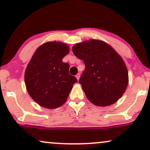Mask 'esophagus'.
Listing matches in <instances>:
<instances>
[{"label": "esophagus", "instance_id": "esophagus-1", "mask_svg": "<svg viewBox=\"0 0 150 150\" xmlns=\"http://www.w3.org/2000/svg\"><path fill=\"white\" fill-rule=\"evenodd\" d=\"M76 77L77 80H79V79H80V74H79H79H77L76 75Z\"/></svg>", "mask_w": 150, "mask_h": 150}]
</instances>
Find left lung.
<instances>
[{"instance_id":"obj_1","label":"left lung","mask_w":150,"mask_h":150,"mask_svg":"<svg viewBox=\"0 0 150 150\" xmlns=\"http://www.w3.org/2000/svg\"><path fill=\"white\" fill-rule=\"evenodd\" d=\"M72 51L85 65L79 83L91 103L108 106L122 96L129 82L128 70L110 45L93 39L74 45Z\"/></svg>"}]
</instances>
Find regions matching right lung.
<instances>
[{"label": "right lung", "instance_id": "1", "mask_svg": "<svg viewBox=\"0 0 150 150\" xmlns=\"http://www.w3.org/2000/svg\"><path fill=\"white\" fill-rule=\"evenodd\" d=\"M70 51L60 42H47L36 49L25 71V84L30 96L48 109L62 105L77 82L69 74L70 65L62 59Z\"/></svg>", "mask_w": 150, "mask_h": 150}]
</instances>
